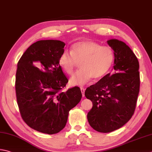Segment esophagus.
<instances>
[{
  "instance_id": "1",
  "label": "esophagus",
  "mask_w": 152,
  "mask_h": 152,
  "mask_svg": "<svg viewBox=\"0 0 152 152\" xmlns=\"http://www.w3.org/2000/svg\"><path fill=\"white\" fill-rule=\"evenodd\" d=\"M80 90H81V92L82 94V96L84 97V92H85V89L83 88H80Z\"/></svg>"
}]
</instances>
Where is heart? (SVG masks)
Wrapping results in <instances>:
<instances>
[{
    "mask_svg": "<svg viewBox=\"0 0 152 152\" xmlns=\"http://www.w3.org/2000/svg\"><path fill=\"white\" fill-rule=\"evenodd\" d=\"M115 60L111 47L102 46L92 41H82L74 43L71 52L64 50L58 58V64L68 75L74 72L78 63L81 70L71 77L70 84L83 86L92 78L99 80L106 76Z\"/></svg>",
    "mask_w": 152,
    "mask_h": 152,
    "instance_id": "1",
    "label": "heart"
}]
</instances>
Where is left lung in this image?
<instances>
[{"label": "left lung", "instance_id": "1", "mask_svg": "<svg viewBox=\"0 0 152 152\" xmlns=\"http://www.w3.org/2000/svg\"><path fill=\"white\" fill-rule=\"evenodd\" d=\"M107 42L114 51L115 74H106L85 91L93 103L87 116L89 124L103 133L120 129L131 118L140 91L139 62L134 53L121 41Z\"/></svg>", "mask_w": 152, "mask_h": 152}]
</instances>
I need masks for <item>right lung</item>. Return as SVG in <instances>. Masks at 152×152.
Returning <instances> with one entry per match:
<instances>
[{
    "mask_svg": "<svg viewBox=\"0 0 152 152\" xmlns=\"http://www.w3.org/2000/svg\"><path fill=\"white\" fill-rule=\"evenodd\" d=\"M65 43L41 40L20 58L16 74V94L22 119L38 132L53 134L64 129L70 109L82 99L75 86L62 91L68 80L58 64Z\"/></svg>",
    "mask_w": 152,
    "mask_h": 152,
    "instance_id": "obj_1",
    "label": "right lung"
}]
</instances>
